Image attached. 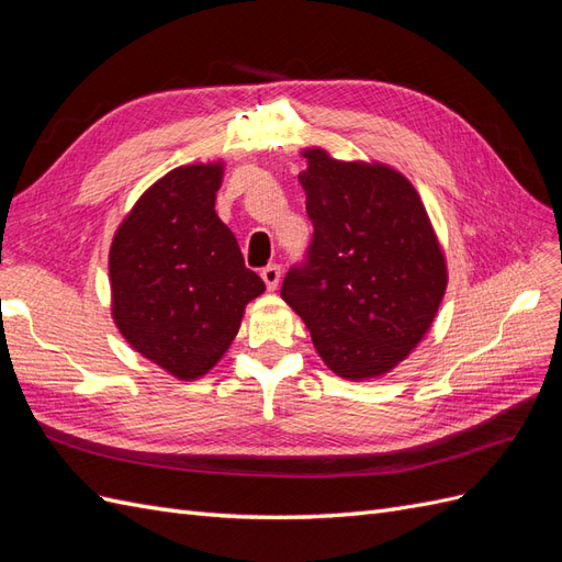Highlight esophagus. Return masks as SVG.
I'll list each match as a JSON object with an SVG mask.
<instances>
[{
	"label": "esophagus",
	"mask_w": 562,
	"mask_h": 562,
	"mask_svg": "<svg viewBox=\"0 0 562 562\" xmlns=\"http://www.w3.org/2000/svg\"><path fill=\"white\" fill-rule=\"evenodd\" d=\"M260 277H262V281H265V285H267V291H277L279 281H281V267H279V265H267V267L260 271Z\"/></svg>",
	"instance_id": "esophagus-1"
}]
</instances>
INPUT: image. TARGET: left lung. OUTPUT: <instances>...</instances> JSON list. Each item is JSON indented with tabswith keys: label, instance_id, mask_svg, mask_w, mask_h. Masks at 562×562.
<instances>
[{
	"label": "left lung",
	"instance_id": "left-lung-1",
	"mask_svg": "<svg viewBox=\"0 0 562 562\" xmlns=\"http://www.w3.org/2000/svg\"><path fill=\"white\" fill-rule=\"evenodd\" d=\"M314 236L307 260L288 271L281 297L345 380L380 378L431 328L448 267L427 209L403 173L304 149Z\"/></svg>",
	"mask_w": 562,
	"mask_h": 562
}]
</instances>
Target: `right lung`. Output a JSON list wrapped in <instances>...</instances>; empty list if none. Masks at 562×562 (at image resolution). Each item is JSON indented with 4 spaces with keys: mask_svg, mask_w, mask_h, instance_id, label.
Instances as JSON below:
<instances>
[{
    "mask_svg": "<svg viewBox=\"0 0 562 562\" xmlns=\"http://www.w3.org/2000/svg\"><path fill=\"white\" fill-rule=\"evenodd\" d=\"M223 161L173 168L135 201L110 248L112 318L126 342L178 380L223 359L265 281L215 213Z\"/></svg>",
    "mask_w": 562,
    "mask_h": 562,
    "instance_id": "1",
    "label": "right lung"
}]
</instances>
